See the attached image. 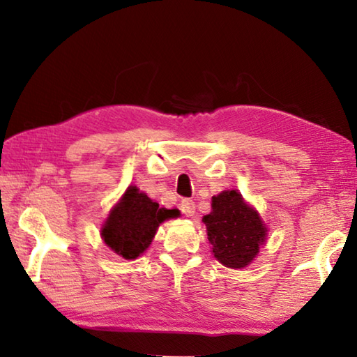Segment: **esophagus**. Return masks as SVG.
Listing matches in <instances>:
<instances>
[{
    "instance_id": "esophagus-1",
    "label": "esophagus",
    "mask_w": 357,
    "mask_h": 357,
    "mask_svg": "<svg viewBox=\"0 0 357 357\" xmlns=\"http://www.w3.org/2000/svg\"><path fill=\"white\" fill-rule=\"evenodd\" d=\"M179 208L188 218L195 216V213H196V206H195V202L192 199H183V201H181Z\"/></svg>"
}]
</instances>
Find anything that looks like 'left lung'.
<instances>
[{"label":"left lung","instance_id":"obj_1","mask_svg":"<svg viewBox=\"0 0 357 357\" xmlns=\"http://www.w3.org/2000/svg\"><path fill=\"white\" fill-rule=\"evenodd\" d=\"M202 221L207 225V238L215 257L229 268H242L252 262L267 234L259 215L247 206L236 190L213 196L211 213Z\"/></svg>","mask_w":357,"mask_h":357}]
</instances>
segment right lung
<instances>
[{"mask_svg": "<svg viewBox=\"0 0 357 357\" xmlns=\"http://www.w3.org/2000/svg\"><path fill=\"white\" fill-rule=\"evenodd\" d=\"M174 216V210L161 208L146 193L128 187L123 199L110 211L101 234L116 255L124 259H136L151 244L159 224Z\"/></svg>", "mask_w": 357, "mask_h": 357, "instance_id": "1", "label": "right lung"}]
</instances>
